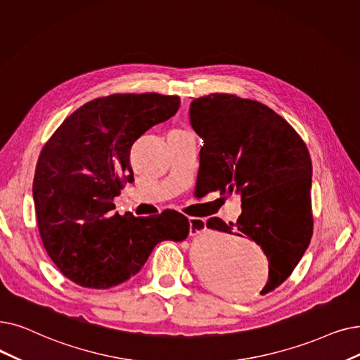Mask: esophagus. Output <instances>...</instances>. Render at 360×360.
I'll use <instances>...</instances> for the list:
<instances>
[{
	"label": "esophagus",
	"mask_w": 360,
	"mask_h": 360,
	"mask_svg": "<svg viewBox=\"0 0 360 360\" xmlns=\"http://www.w3.org/2000/svg\"><path fill=\"white\" fill-rule=\"evenodd\" d=\"M188 224H190V236H198V233H201L206 229V221L201 217H190Z\"/></svg>",
	"instance_id": "obj_1"
}]
</instances>
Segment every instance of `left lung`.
<instances>
[{
	"label": "left lung",
	"instance_id": "obj_1",
	"mask_svg": "<svg viewBox=\"0 0 360 360\" xmlns=\"http://www.w3.org/2000/svg\"><path fill=\"white\" fill-rule=\"evenodd\" d=\"M202 138L197 193L241 195L236 224L210 217V229L236 232L262 247L269 279L260 294L281 285L303 257L314 233L311 160L300 135L272 108L232 94H210L190 107Z\"/></svg>",
	"mask_w": 360,
	"mask_h": 360
}]
</instances>
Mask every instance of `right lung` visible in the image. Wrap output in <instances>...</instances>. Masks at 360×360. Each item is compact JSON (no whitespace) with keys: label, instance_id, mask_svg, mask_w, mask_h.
<instances>
[{"label":"right lung","instance_id":"right-lung-1","mask_svg":"<svg viewBox=\"0 0 360 360\" xmlns=\"http://www.w3.org/2000/svg\"><path fill=\"white\" fill-rule=\"evenodd\" d=\"M176 96L113 94L73 112L44 146L34 178L37 222L46 253L66 278L110 288L139 272L160 241H184L182 213H115L113 198L134 181L132 144L174 116Z\"/></svg>","mask_w":360,"mask_h":360}]
</instances>
